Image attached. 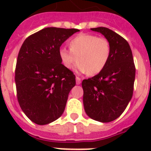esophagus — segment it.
<instances>
[{
    "mask_svg": "<svg viewBox=\"0 0 151 151\" xmlns=\"http://www.w3.org/2000/svg\"><path fill=\"white\" fill-rule=\"evenodd\" d=\"M81 83V79L80 78H78V77H76V84L80 85Z\"/></svg>",
    "mask_w": 151,
    "mask_h": 151,
    "instance_id": "obj_1",
    "label": "esophagus"
}]
</instances>
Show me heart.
Returning <instances> with one entry per match:
<instances>
[{"label":"heart","mask_w":151,"mask_h":151,"mask_svg":"<svg viewBox=\"0 0 151 151\" xmlns=\"http://www.w3.org/2000/svg\"><path fill=\"white\" fill-rule=\"evenodd\" d=\"M70 49L62 48L59 59L66 68L71 69L79 61L76 70L81 73L95 75L100 73L107 64L111 52L107 39L89 34H79L69 42Z\"/></svg>","instance_id":"b5f03b06"}]
</instances>
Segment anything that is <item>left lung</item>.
I'll return each instance as SVG.
<instances>
[{
  "label": "left lung",
  "instance_id": "left-lung-1",
  "mask_svg": "<svg viewBox=\"0 0 151 151\" xmlns=\"http://www.w3.org/2000/svg\"><path fill=\"white\" fill-rule=\"evenodd\" d=\"M110 44L111 52L106 66L97 75L82 81L83 103L90 118L110 122L119 117L133 94L136 68L128 41L106 27L92 28Z\"/></svg>",
  "mask_w": 151,
  "mask_h": 151
}]
</instances>
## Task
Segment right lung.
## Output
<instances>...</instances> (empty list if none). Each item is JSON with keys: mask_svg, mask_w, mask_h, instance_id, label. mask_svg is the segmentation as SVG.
<instances>
[{"mask_svg": "<svg viewBox=\"0 0 151 151\" xmlns=\"http://www.w3.org/2000/svg\"><path fill=\"white\" fill-rule=\"evenodd\" d=\"M78 29L47 27L24 41L15 67L17 99L24 114L44 125L63 114L75 75L62 64L60 46Z\"/></svg>", "mask_w": 151, "mask_h": 151, "instance_id": "obj_1", "label": "right lung"}]
</instances>
